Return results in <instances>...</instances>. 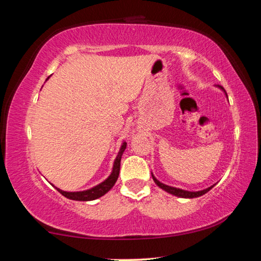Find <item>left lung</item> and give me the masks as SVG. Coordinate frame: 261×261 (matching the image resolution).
<instances>
[{
    "mask_svg": "<svg viewBox=\"0 0 261 261\" xmlns=\"http://www.w3.org/2000/svg\"><path fill=\"white\" fill-rule=\"evenodd\" d=\"M218 87L221 88V90H222L224 93H226V96L228 98L227 92L224 91V88L222 86H220V85ZM152 177H153V180H154V182H155V184L158 185L159 188H161L162 190H165L166 192L170 193V194H174V196L179 197V198H197V197H200V196H202V194H205V193L208 192L210 190L214 187V185H212V187L201 190V191H187V190H182V189H178V188L169 187V185H166V184L161 183L160 180H158L155 177H154L153 174H152Z\"/></svg>",
    "mask_w": 261,
    "mask_h": 261,
    "instance_id": "8db88e82",
    "label": "left lung"
}]
</instances>
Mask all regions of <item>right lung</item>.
<instances>
[{"instance_id": "obj_1", "label": "right lung", "mask_w": 261, "mask_h": 261, "mask_svg": "<svg viewBox=\"0 0 261 261\" xmlns=\"http://www.w3.org/2000/svg\"><path fill=\"white\" fill-rule=\"evenodd\" d=\"M48 78H49V77H48ZM125 148H126V143H125V141H123L122 146L120 148V152H118L117 156L114 161L112 173H110V175L108 176V178H106L103 182H101L100 184L95 185V187L88 189V190H84V191H77V192L63 191V190H61L59 188H55V189L62 194V196L67 197L68 199H71V200L90 201V200H94V199H98V198H100V197H102L103 194L107 193L109 190L114 187L115 183H116V180L118 178V175H120L122 154H123V152L125 151Z\"/></svg>"}]
</instances>
